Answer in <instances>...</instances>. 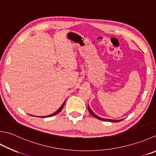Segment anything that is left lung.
<instances>
[{"label":"left lung","mask_w":156,"mask_h":156,"mask_svg":"<svg viewBox=\"0 0 156 156\" xmlns=\"http://www.w3.org/2000/svg\"><path fill=\"white\" fill-rule=\"evenodd\" d=\"M88 112H89L90 114L94 116V118H96L97 119H99L100 120H103V121H108V122H120L121 120H110V119H105V118H100L99 116H97L96 114H94L93 112L91 110V109L90 108V107L88 105Z\"/></svg>","instance_id":"8db88e82"}]
</instances>
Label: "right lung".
<instances>
[{
	"mask_svg": "<svg viewBox=\"0 0 156 156\" xmlns=\"http://www.w3.org/2000/svg\"><path fill=\"white\" fill-rule=\"evenodd\" d=\"M64 104H65V102H64L63 104H62V105L59 108V109H58V110L57 111V112H55V113H53V114H51V115H47V116H43V117H40V118H46V117H51V116H53V115H57V114H59V113L62 110V109H63V106H64Z\"/></svg>",
	"mask_w": 156,
	"mask_h": 156,
	"instance_id": "add662e5",
	"label": "right lung"
}]
</instances>
